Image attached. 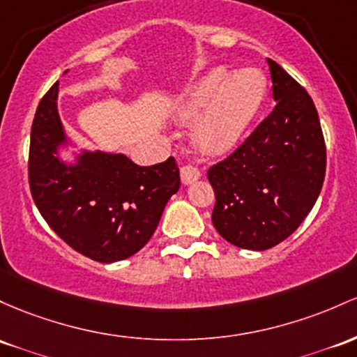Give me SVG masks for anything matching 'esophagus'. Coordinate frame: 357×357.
<instances>
[{
  "label": "esophagus",
  "mask_w": 357,
  "mask_h": 357,
  "mask_svg": "<svg viewBox=\"0 0 357 357\" xmlns=\"http://www.w3.org/2000/svg\"><path fill=\"white\" fill-rule=\"evenodd\" d=\"M181 181L185 183V185H191L193 181H197L199 178V171L198 167L191 166V164H185V166H181Z\"/></svg>",
  "instance_id": "obj_1"
}]
</instances>
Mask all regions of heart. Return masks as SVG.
I'll return each mask as SVG.
<instances>
[{
    "label": "heart",
    "instance_id": "b5f03b06",
    "mask_svg": "<svg viewBox=\"0 0 357 357\" xmlns=\"http://www.w3.org/2000/svg\"><path fill=\"white\" fill-rule=\"evenodd\" d=\"M268 84L257 69L230 74L225 68L210 70L188 89L178 107L181 120L199 116L193 139L208 154H225L241 140L266 98Z\"/></svg>",
    "mask_w": 357,
    "mask_h": 357
}]
</instances>
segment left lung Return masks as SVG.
Wrapping results in <instances>:
<instances>
[{
  "label": "left lung",
  "mask_w": 357,
  "mask_h": 357,
  "mask_svg": "<svg viewBox=\"0 0 357 357\" xmlns=\"http://www.w3.org/2000/svg\"><path fill=\"white\" fill-rule=\"evenodd\" d=\"M276 107L232 154L208 169L211 222L230 244L266 250L288 238L319 198L325 142L310 95L268 59Z\"/></svg>",
  "instance_id": "8db88e82"
}]
</instances>
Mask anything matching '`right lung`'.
I'll return each instance as SVG.
<instances>
[{"label":"right lung","mask_w":357,"mask_h":357,"mask_svg":"<svg viewBox=\"0 0 357 357\" xmlns=\"http://www.w3.org/2000/svg\"><path fill=\"white\" fill-rule=\"evenodd\" d=\"M59 81L38 103L30 135L29 181L38 211L66 244L98 262L127 259L158 229L179 190L174 158L137 166L127 155L83 151L66 164L68 135L57 112Z\"/></svg>","instance_id":"add662e5"}]
</instances>
